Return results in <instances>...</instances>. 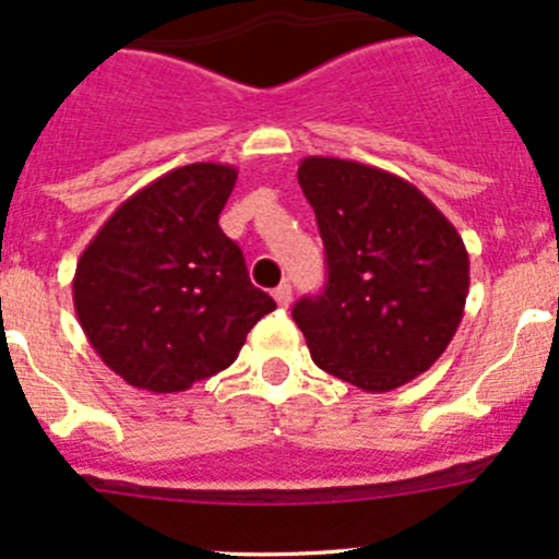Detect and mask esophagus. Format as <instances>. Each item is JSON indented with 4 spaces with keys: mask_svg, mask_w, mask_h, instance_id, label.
<instances>
[{
    "mask_svg": "<svg viewBox=\"0 0 559 559\" xmlns=\"http://www.w3.org/2000/svg\"><path fill=\"white\" fill-rule=\"evenodd\" d=\"M273 297H275V302H278L281 308H286L292 302V286L289 284H281V286H275L273 289Z\"/></svg>",
    "mask_w": 559,
    "mask_h": 559,
    "instance_id": "34e87169",
    "label": "esophagus"
}]
</instances>
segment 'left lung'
<instances>
[{
	"mask_svg": "<svg viewBox=\"0 0 559 559\" xmlns=\"http://www.w3.org/2000/svg\"><path fill=\"white\" fill-rule=\"evenodd\" d=\"M326 251V284L292 316L313 362L389 392L436 365L465 311L471 262L454 224L397 175L332 156L297 170Z\"/></svg>",
	"mask_w": 559,
	"mask_h": 559,
	"instance_id": "left-lung-1",
	"label": "left lung"
}]
</instances>
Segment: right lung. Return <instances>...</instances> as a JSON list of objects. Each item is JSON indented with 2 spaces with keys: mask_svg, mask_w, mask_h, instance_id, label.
I'll use <instances>...</instances> for the list:
<instances>
[{
  "mask_svg": "<svg viewBox=\"0 0 559 559\" xmlns=\"http://www.w3.org/2000/svg\"><path fill=\"white\" fill-rule=\"evenodd\" d=\"M238 170L194 162L134 191L78 259L75 313L129 386L167 394L229 368L275 300L218 227Z\"/></svg>",
  "mask_w": 559,
  "mask_h": 559,
  "instance_id": "add662e5",
  "label": "right lung"
}]
</instances>
